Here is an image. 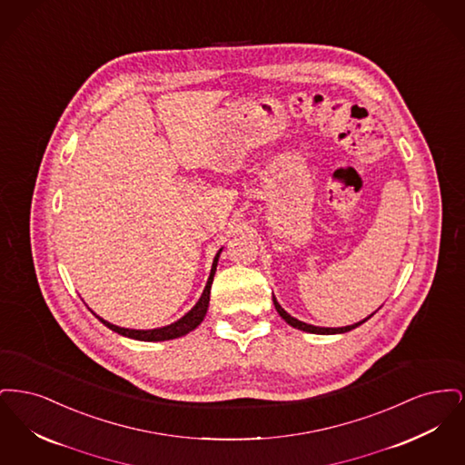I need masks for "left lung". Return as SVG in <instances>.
Here are the masks:
<instances>
[{
    "mask_svg": "<svg viewBox=\"0 0 465 465\" xmlns=\"http://www.w3.org/2000/svg\"><path fill=\"white\" fill-rule=\"evenodd\" d=\"M273 298V305H275V310L279 312V315L288 322L289 326H292V328H296V330H300V331L305 332H313V334H341V332L352 331L355 330L357 326H361L362 322H366L368 319H371L373 315L376 313L373 312L371 315H368L366 319H362V321H359V322H355L352 326H345V328H319V326H313V324H307V322H303V321H298L296 317H292V315H289L286 310L282 309L281 305H279V302H277V298L275 296H272Z\"/></svg>",
    "mask_w": 465,
    "mask_h": 465,
    "instance_id": "1",
    "label": "left lung"
}]
</instances>
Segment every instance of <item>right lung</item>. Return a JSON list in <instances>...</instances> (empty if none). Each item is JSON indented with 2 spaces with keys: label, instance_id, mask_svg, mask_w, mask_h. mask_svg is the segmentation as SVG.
Segmentation results:
<instances>
[{
  "label": "right lung",
  "instance_id": "obj_1",
  "mask_svg": "<svg viewBox=\"0 0 465 465\" xmlns=\"http://www.w3.org/2000/svg\"><path fill=\"white\" fill-rule=\"evenodd\" d=\"M223 247L216 252L214 256V262H213V268H211V273H209V279H207V284L203 288V292L199 298V302L193 305V309L190 312H186L181 319H177L176 322L169 324V326H163V328H155V330H129V328H120V326H114L108 321H104L103 317L95 315L106 328H110L111 331L118 332L122 336H127V338H133V340H139V341H165V340H174L179 336H184L190 331H193L200 322L203 321L207 309H209V300H211V286H213V281H214V273H216V266H218V260H220V254H222Z\"/></svg>",
  "mask_w": 465,
  "mask_h": 465
}]
</instances>
